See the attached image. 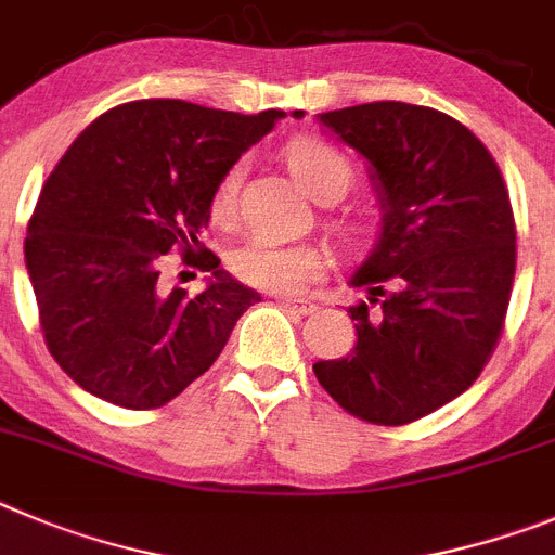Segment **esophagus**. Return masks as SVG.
I'll return each instance as SVG.
<instances>
[{"mask_svg":"<svg viewBox=\"0 0 555 555\" xmlns=\"http://www.w3.org/2000/svg\"><path fill=\"white\" fill-rule=\"evenodd\" d=\"M276 301H279V307L293 309V312H298V314H312L314 309H318L312 301H307V298H296V296H276Z\"/></svg>","mask_w":555,"mask_h":555,"instance_id":"esophagus-1","label":"esophagus"}]
</instances>
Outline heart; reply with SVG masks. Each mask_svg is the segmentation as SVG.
Wrapping results in <instances>:
<instances>
[{
    "instance_id": "b5f03b06",
    "label": "heart",
    "mask_w": 555,
    "mask_h": 555,
    "mask_svg": "<svg viewBox=\"0 0 555 555\" xmlns=\"http://www.w3.org/2000/svg\"><path fill=\"white\" fill-rule=\"evenodd\" d=\"M289 171L296 173L304 191L318 202H337L353 184V166L346 154L321 138H296L284 149ZM243 168L232 166L223 173L216 193V212L229 216L234 209ZM229 268L241 282L271 293H298L307 282L323 276L328 251L314 243H282L268 234H254L234 248Z\"/></svg>"
}]
</instances>
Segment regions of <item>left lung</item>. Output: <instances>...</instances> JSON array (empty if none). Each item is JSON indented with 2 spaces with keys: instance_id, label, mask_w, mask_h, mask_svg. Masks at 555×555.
<instances>
[{
  "instance_id": "left-lung-1",
  "label": "left lung",
  "mask_w": 555,
  "mask_h": 555,
  "mask_svg": "<svg viewBox=\"0 0 555 555\" xmlns=\"http://www.w3.org/2000/svg\"><path fill=\"white\" fill-rule=\"evenodd\" d=\"M318 121L367 159L382 232L351 276L367 289L348 309L357 346L312 371L359 421L406 426L462 396L501 339L517 266L506 182L476 134L439 109L371 102Z\"/></svg>"
}]
</instances>
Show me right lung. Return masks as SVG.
I'll return each mask as SVG.
<instances>
[{
	"instance_id": "right-lung-1",
	"label": "right lung",
	"mask_w": 555,
	"mask_h": 555,
	"mask_svg": "<svg viewBox=\"0 0 555 555\" xmlns=\"http://www.w3.org/2000/svg\"><path fill=\"white\" fill-rule=\"evenodd\" d=\"M279 118L282 109L241 116L141 99L107 109L60 157L29 218L24 259L49 353L91 396L166 406L212 367L259 301L198 232L223 173ZM173 247L210 273L198 297L158 284L162 254Z\"/></svg>"
}]
</instances>
